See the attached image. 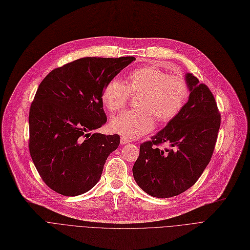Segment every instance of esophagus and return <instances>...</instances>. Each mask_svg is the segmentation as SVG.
Listing matches in <instances>:
<instances>
[{"instance_id": "esophagus-1", "label": "esophagus", "mask_w": 250, "mask_h": 250, "mask_svg": "<svg viewBox=\"0 0 250 250\" xmlns=\"http://www.w3.org/2000/svg\"><path fill=\"white\" fill-rule=\"evenodd\" d=\"M129 142H130V140L127 139V138H125V137H122V138H121V144H122V145H125V144H127V143H129Z\"/></svg>"}]
</instances>
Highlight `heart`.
I'll return each mask as SVG.
<instances>
[{"mask_svg":"<svg viewBox=\"0 0 250 250\" xmlns=\"http://www.w3.org/2000/svg\"><path fill=\"white\" fill-rule=\"evenodd\" d=\"M129 94L138 96L139 109L125 110L110 121L112 132L127 139L139 138L158 124H167L180 112L188 97V87L181 77L169 76L154 65L133 70L125 82L111 79L102 92V101L109 111L125 106Z\"/></svg>","mask_w":250,"mask_h":250,"instance_id":"obj_1","label":"heart"}]
</instances>
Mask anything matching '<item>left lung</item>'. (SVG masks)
I'll return each mask as SVG.
<instances>
[{
	"mask_svg": "<svg viewBox=\"0 0 250 250\" xmlns=\"http://www.w3.org/2000/svg\"><path fill=\"white\" fill-rule=\"evenodd\" d=\"M189 96L180 112L149 142L140 146L133 174L137 185L159 199L191 188L212 158L221 116L212 92L191 73L186 74ZM169 143L171 149L155 146Z\"/></svg>",
	"mask_w": 250,
	"mask_h": 250,
	"instance_id": "obj_1",
	"label": "left lung"
}]
</instances>
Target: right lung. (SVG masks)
Masks as SVG:
<instances>
[{
  "mask_svg": "<svg viewBox=\"0 0 250 250\" xmlns=\"http://www.w3.org/2000/svg\"><path fill=\"white\" fill-rule=\"evenodd\" d=\"M134 57L82 58L52 70L29 111V151L45 185L62 195L87 192L99 181L118 135L92 134L106 124L102 92Z\"/></svg>",
  "mask_w": 250,
  "mask_h": 250,
  "instance_id": "add662e5",
  "label": "right lung"
}]
</instances>
